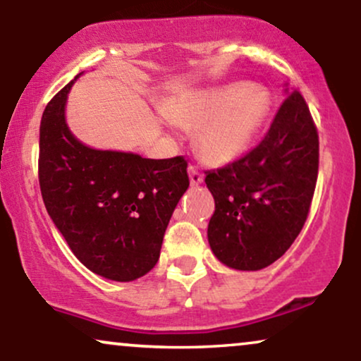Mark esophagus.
I'll return each mask as SVG.
<instances>
[{"instance_id":"1","label":"esophagus","mask_w":361,"mask_h":361,"mask_svg":"<svg viewBox=\"0 0 361 361\" xmlns=\"http://www.w3.org/2000/svg\"><path fill=\"white\" fill-rule=\"evenodd\" d=\"M188 176H190V183H192L193 186L204 183V173L198 171L195 166H188Z\"/></svg>"}]
</instances>
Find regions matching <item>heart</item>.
Returning <instances> with one entry per match:
<instances>
[{"instance_id": "obj_1", "label": "heart", "mask_w": 361, "mask_h": 361, "mask_svg": "<svg viewBox=\"0 0 361 361\" xmlns=\"http://www.w3.org/2000/svg\"><path fill=\"white\" fill-rule=\"evenodd\" d=\"M271 110L270 91L250 81L186 91L163 105L171 122L198 127L197 149L212 164L234 163L246 154Z\"/></svg>"}]
</instances>
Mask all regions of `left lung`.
Here are the masks:
<instances>
[{
  "label": "left lung",
  "mask_w": 361,
  "mask_h": 361,
  "mask_svg": "<svg viewBox=\"0 0 361 361\" xmlns=\"http://www.w3.org/2000/svg\"><path fill=\"white\" fill-rule=\"evenodd\" d=\"M285 93L258 146L217 171H207V188L215 200L207 238L215 258L234 270H263L283 256L312 202L317 130L299 91L285 88Z\"/></svg>",
  "instance_id": "left-lung-1"
}]
</instances>
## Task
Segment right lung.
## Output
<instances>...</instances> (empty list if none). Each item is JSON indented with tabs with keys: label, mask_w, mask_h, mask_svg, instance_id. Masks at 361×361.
Returning a JSON list of instances; mask_svg holds the SVG:
<instances>
[{
	"label": "right lung",
	"mask_w": 361,
	"mask_h": 361,
	"mask_svg": "<svg viewBox=\"0 0 361 361\" xmlns=\"http://www.w3.org/2000/svg\"><path fill=\"white\" fill-rule=\"evenodd\" d=\"M45 106L39 181L45 209L78 259L114 281L144 276L159 259L164 233L188 190L186 161L102 151L74 137L66 103L74 81Z\"/></svg>",
	"instance_id": "add662e5"
}]
</instances>
